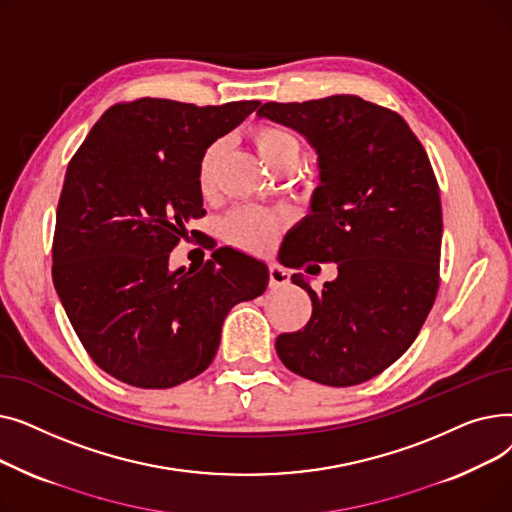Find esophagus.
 <instances>
[{
    "instance_id": "obj_1",
    "label": "esophagus",
    "mask_w": 512,
    "mask_h": 512,
    "mask_svg": "<svg viewBox=\"0 0 512 512\" xmlns=\"http://www.w3.org/2000/svg\"><path fill=\"white\" fill-rule=\"evenodd\" d=\"M288 282H290V274L284 270L282 265L272 263L270 265V286L272 288H280V286H286Z\"/></svg>"
}]
</instances>
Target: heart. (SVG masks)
<instances>
[{
	"mask_svg": "<svg viewBox=\"0 0 512 512\" xmlns=\"http://www.w3.org/2000/svg\"><path fill=\"white\" fill-rule=\"evenodd\" d=\"M253 145L265 166L274 170L282 164L297 166L301 155V143L292 132L278 126H261L253 132ZM224 145L213 143L205 149L199 161V188L201 193H211L215 186V174L222 159ZM280 230V218L274 211L261 207H242L230 213L222 224L224 236L232 245L247 249L253 253H263L274 245L276 234Z\"/></svg>",
	"mask_w": 512,
	"mask_h": 512,
	"instance_id": "heart-1",
	"label": "heart"
}]
</instances>
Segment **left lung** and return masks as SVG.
Listing matches in <instances>:
<instances>
[{
	"label": "left lung",
	"instance_id": "left-lung-1",
	"mask_svg": "<svg viewBox=\"0 0 512 512\" xmlns=\"http://www.w3.org/2000/svg\"><path fill=\"white\" fill-rule=\"evenodd\" d=\"M259 118L299 132L317 155L309 213L286 240L284 265L338 276L315 292L307 326L280 334V361L326 386H355L417 338L438 292L442 205L429 157L409 124L357 95L263 103Z\"/></svg>",
	"mask_w": 512,
	"mask_h": 512
}]
</instances>
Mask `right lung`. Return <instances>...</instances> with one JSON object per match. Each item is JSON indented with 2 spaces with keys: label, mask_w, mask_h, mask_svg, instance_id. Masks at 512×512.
<instances>
[{
  "label": "right lung",
  "mask_w": 512,
  "mask_h": 512,
  "mask_svg": "<svg viewBox=\"0 0 512 512\" xmlns=\"http://www.w3.org/2000/svg\"><path fill=\"white\" fill-rule=\"evenodd\" d=\"M259 101L197 107L137 99L107 110L68 164L53 238V284L91 359L137 388H174L218 353L224 319L270 282L267 265L215 249L170 270L205 215L199 161Z\"/></svg>",
  "instance_id": "1"
}]
</instances>
